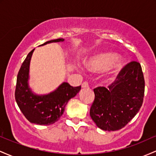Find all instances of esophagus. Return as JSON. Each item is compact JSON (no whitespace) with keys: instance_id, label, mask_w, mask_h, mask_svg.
I'll return each mask as SVG.
<instances>
[{"instance_id":"obj_1","label":"esophagus","mask_w":156,"mask_h":156,"mask_svg":"<svg viewBox=\"0 0 156 156\" xmlns=\"http://www.w3.org/2000/svg\"><path fill=\"white\" fill-rule=\"evenodd\" d=\"M81 87H82V88H84V89L89 88V83H87V81H84L83 83L81 84Z\"/></svg>"}]
</instances>
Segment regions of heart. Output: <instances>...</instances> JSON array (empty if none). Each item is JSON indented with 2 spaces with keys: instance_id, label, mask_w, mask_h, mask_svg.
<instances>
[{
  "instance_id": "b5f03b06",
  "label": "heart",
  "mask_w": 156,
  "mask_h": 156,
  "mask_svg": "<svg viewBox=\"0 0 156 156\" xmlns=\"http://www.w3.org/2000/svg\"><path fill=\"white\" fill-rule=\"evenodd\" d=\"M119 60L116 53L106 52L96 54L87 61V66L92 71H104L111 67Z\"/></svg>"
}]
</instances>
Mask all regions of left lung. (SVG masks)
<instances>
[{
	"mask_svg": "<svg viewBox=\"0 0 156 156\" xmlns=\"http://www.w3.org/2000/svg\"><path fill=\"white\" fill-rule=\"evenodd\" d=\"M94 92L89 114L97 126L108 131L124 128L142 105L144 78L141 64L129 62L108 88L97 87Z\"/></svg>",
	"mask_w": 156,
	"mask_h": 156,
	"instance_id": "8db88e82",
	"label": "left lung"
}]
</instances>
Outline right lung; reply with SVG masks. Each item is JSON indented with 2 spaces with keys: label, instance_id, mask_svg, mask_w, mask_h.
Instances as JSON below:
<instances>
[{
  "label": "right lung",
  "instance_id": "1",
  "mask_svg": "<svg viewBox=\"0 0 156 156\" xmlns=\"http://www.w3.org/2000/svg\"><path fill=\"white\" fill-rule=\"evenodd\" d=\"M64 41V39H56L48 41L41 45ZM34 51V49L27 55L17 74L15 100L23 115L30 122L49 125L59 119L67 102L79 92L81 87L80 86L73 87L67 82H64L55 91L48 94H34L28 82L30 62Z\"/></svg>",
  "mask_w": 156,
  "mask_h": 156
}]
</instances>
